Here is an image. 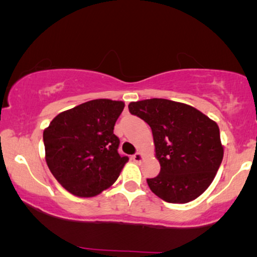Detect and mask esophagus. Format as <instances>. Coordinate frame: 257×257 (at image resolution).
Instances as JSON below:
<instances>
[{
    "instance_id": "obj_1",
    "label": "esophagus",
    "mask_w": 257,
    "mask_h": 257,
    "mask_svg": "<svg viewBox=\"0 0 257 257\" xmlns=\"http://www.w3.org/2000/svg\"><path fill=\"white\" fill-rule=\"evenodd\" d=\"M132 159H133V161H136V163H142L143 159H144V156L140 152H138V153L133 154Z\"/></svg>"
}]
</instances>
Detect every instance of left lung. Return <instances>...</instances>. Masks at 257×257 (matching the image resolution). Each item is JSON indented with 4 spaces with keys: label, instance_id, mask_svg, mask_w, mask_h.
Instances as JSON below:
<instances>
[{
    "label": "left lung",
    "instance_id": "obj_1",
    "mask_svg": "<svg viewBox=\"0 0 257 257\" xmlns=\"http://www.w3.org/2000/svg\"><path fill=\"white\" fill-rule=\"evenodd\" d=\"M128 110L152 130L160 173L147 179L151 191L171 203L201 195L223 158L216 122L189 105L163 98L133 101Z\"/></svg>",
    "mask_w": 257,
    "mask_h": 257
}]
</instances>
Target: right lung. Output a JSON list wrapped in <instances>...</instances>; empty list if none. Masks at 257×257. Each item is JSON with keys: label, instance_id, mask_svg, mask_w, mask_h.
Here are the masks:
<instances>
[{"label": "right lung", "instance_id": "right-lung-1", "mask_svg": "<svg viewBox=\"0 0 257 257\" xmlns=\"http://www.w3.org/2000/svg\"><path fill=\"white\" fill-rule=\"evenodd\" d=\"M122 101L94 99L64 111L43 132L49 170L66 191L98 195L114 184L128 157L119 154L114 124Z\"/></svg>", "mask_w": 257, "mask_h": 257}]
</instances>
